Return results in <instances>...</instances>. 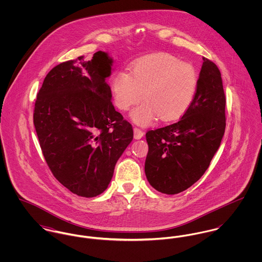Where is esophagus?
<instances>
[{
	"label": "esophagus",
	"instance_id": "1",
	"mask_svg": "<svg viewBox=\"0 0 262 262\" xmlns=\"http://www.w3.org/2000/svg\"><path fill=\"white\" fill-rule=\"evenodd\" d=\"M134 138L135 139H140L143 137L144 135V132L140 129V128H137V127H134Z\"/></svg>",
	"mask_w": 262,
	"mask_h": 262
}]
</instances>
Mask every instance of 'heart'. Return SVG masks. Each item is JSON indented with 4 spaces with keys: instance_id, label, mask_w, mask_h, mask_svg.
I'll return each instance as SVG.
<instances>
[{
    "instance_id": "b5f03b06",
    "label": "heart",
    "mask_w": 262,
    "mask_h": 262,
    "mask_svg": "<svg viewBox=\"0 0 262 262\" xmlns=\"http://www.w3.org/2000/svg\"><path fill=\"white\" fill-rule=\"evenodd\" d=\"M196 88L194 68L164 52L136 60L130 74L119 71L111 80L113 100L120 110H129L143 93L145 101L131 113L138 124H149L158 116L166 122L181 118L189 109Z\"/></svg>"
}]
</instances>
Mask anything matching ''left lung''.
Returning <instances> with one entry per match:
<instances>
[{
  "mask_svg": "<svg viewBox=\"0 0 262 262\" xmlns=\"http://www.w3.org/2000/svg\"><path fill=\"white\" fill-rule=\"evenodd\" d=\"M194 99L177 122L146 133L145 174L156 190L176 194L198 182L219 148L226 127L221 73L203 57Z\"/></svg>",
  "mask_w": 262,
  "mask_h": 262,
  "instance_id": "8db88e82",
  "label": "left lung"
}]
</instances>
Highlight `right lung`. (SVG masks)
Here are the masks:
<instances>
[{"mask_svg": "<svg viewBox=\"0 0 262 262\" xmlns=\"http://www.w3.org/2000/svg\"><path fill=\"white\" fill-rule=\"evenodd\" d=\"M113 59L98 51L54 67L44 78L33 123L54 178L84 198L102 193L133 139L132 125L113 106L106 78Z\"/></svg>", "mask_w": 262, "mask_h": 262, "instance_id": "1", "label": "right lung"}]
</instances>
